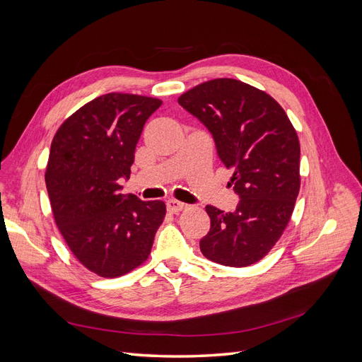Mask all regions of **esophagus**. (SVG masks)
<instances>
[{
  "label": "esophagus",
  "instance_id": "1",
  "mask_svg": "<svg viewBox=\"0 0 362 362\" xmlns=\"http://www.w3.org/2000/svg\"><path fill=\"white\" fill-rule=\"evenodd\" d=\"M166 206H168V210L170 211V213H180V211H182L185 206L184 202H180V201H175V199H169L168 202H166Z\"/></svg>",
  "mask_w": 362,
  "mask_h": 362
}]
</instances>
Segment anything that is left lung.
Listing matches in <instances>:
<instances>
[{"label": "left lung", "mask_w": 362, "mask_h": 362, "mask_svg": "<svg viewBox=\"0 0 362 362\" xmlns=\"http://www.w3.org/2000/svg\"><path fill=\"white\" fill-rule=\"evenodd\" d=\"M178 103L213 134L217 154L233 169L240 196L233 213L213 205L201 240L205 258L246 267L264 258L287 228L300 189V145L284 108L270 95L234 78H216L182 93Z\"/></svg>", "instance_id": "8db88e82"}]
</instances>
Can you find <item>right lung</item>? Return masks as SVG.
I'll return each instance as SVG.
<instances>
[{"instance_id":"add662e5","label":"right lung","mask_w":362,"mask_h":362,"mask_svg":"<svg viewBox=\"0 0 362 362\" xmlns=\"http://www.w3.org/2000/svg\"><path fill=\"white\" fill-rule=\"evenodd\" d=\"M157 98L107 93L71 115L52 139L45 182L54 221L81 264L117 278L145 262L166 216L163 201L122 194Z\"/></svg>"}]
</instances>
